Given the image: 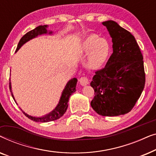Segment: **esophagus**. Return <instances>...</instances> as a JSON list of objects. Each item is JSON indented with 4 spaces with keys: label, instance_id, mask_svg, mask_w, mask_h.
<instances>
[{
    "label": "esophagus",
    "instance_id": "esophagus-1",
    "mask_svg": "<svg viewBox=\"0 0 156 156\" xmlns=\"http://www.w3.org/2000/svg\"><path fill=\"white\" fill-rule=\"evenodd\" d=\"M79 81H80V84L82 85V86H86V85H87L89 83V80L87 77H85V76L81 77Z\"/></svg>",
    "mask_w": 156,
    "mask_h": 156
}]
</instances>
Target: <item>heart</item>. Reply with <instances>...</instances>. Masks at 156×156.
I'll list each match as a JSON object with an SVG mask.
<instances>
[{"label": "heart", "instance_id": "heart-1", "mask_svg": "<svg viewBox=\"0 0 156 156\" xmlns=\"http://www.w3.org/2000/svg\"><path fill=\"white\" fill-rule=\"evenodd\" d=\"M80 51L83 55H89L88 67L97 69L103 64L108 56L110 45L108 41L97 35H89L81 42Z\"/></svg>", "mask_w": 156, "mask_h": 156}]
</instances>
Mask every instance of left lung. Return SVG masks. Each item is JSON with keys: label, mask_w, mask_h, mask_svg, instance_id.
I'll return each instance as SVG.
<instances>
[{"label": "left lung", "mask_w": 156, "mask_h": 156, "mask_svg": "<svg viewBox=\"0 0 156 156\" xmlns=\"http://www.w3.org/2000/svg\"><path fill=\"white\" fill-rule=\"evenodd\" d=\"M112 38L113 53L103 69L95 72L91 106L103 116L131 112L144 89V57L134 36L114 20L102 23Z\"/></svg>", "instance_id": "1"}]
</instances>
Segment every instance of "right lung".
I'll return each instance as SVG.
<instances>
[{
	"mask_svg": "<svg viewBox=\"0 0 156 156\" xmlns=\"http://www.w3.org/2000/svg\"><path fill=\"white\" fill-rule=\"evenodd\" d=\"M48 25H40V26L35 27V29L29 31L28 33H27L25 35H23V37L21 38L20 40L18 42L16 52H18L19 49H20L23 44L30 41V40L33 39V38L37 37L38 35H47V34H48V35H52L53 33L52 31L48 30ZM76 83H77V79L75 77L72 78L70 80L68 81L67 84H66V86L65 87V89H63L62 92L60 99H59V101L58 102V104H57V105L56 106V107H55L52 112H50V113H48V114L44 115V116H30V115L27 114L25 112H23V111L20 108V110L22 111L23 114H24L27 118L30 119L32 121H35V122L45 123V122H50V121L57 120V119L60 118L61 116H62L66 112V111H67V107H68V101H69L70 96L76 91ZM10 92H11L12 97L13 98L14 101H16V103L17 104L16 99H15L13 94H12L11 82H10Z\"/></svg>",
	"mask_w": 156,
	"mask_h": 156,
	"instance_id": "add662e5",
	"label": "right lung"
}]
</instances>
